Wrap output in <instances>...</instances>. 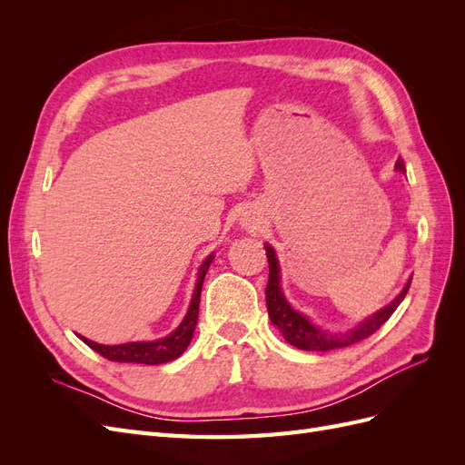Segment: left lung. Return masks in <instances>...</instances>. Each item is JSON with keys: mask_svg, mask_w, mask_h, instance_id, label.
Listing matches in <instances>:
<instances>
[{"mask_svg": "<svg viewBox=\"0 0 465 465\" xmlns=\"http://www.w3.org/2000/svg\"><path fill=\"white\" fill-rule=\"evenodd\" d=\"M396 171L405 173L403 159H398ZM265 256H267V263H270V279H267V287H265L267 312H270L272 323L277 326L281 333H283L285 340L302 351H320V353H323V351L343 349L367 340L369 335L380 330V326L386 323L388 318L396 312V308L401 304L411 285V279H410L396 299H393L388 306L380 308L378 312H374L367 320H362L359 326L351 328L347 331H328L314 326L311 320H308L304 314H301L299 311H294V308L287 302L283 291H281L279 262L275 256V250L270 244H265Z\"/></svg>", "mask_w": 465, "mask_h": 465, "instance_id": "1", "label": "left lung"}]
</instances>
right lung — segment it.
I'll use <instances>...</instances> for the list:
<instances>
[{"mask_svg":"<svg viewBox=\"0 0 465 465\" xmlns=\"http://www.w3.org/2000/svg\"><path fill=\"white\" fill-rule=\"evenodd\" d=\"M211 262H213V254H209L205 258V262L202 263L188 312L173 333H168L166 337H161V340H154V341H132V343H122V345L94 343V341L87 340V337L79 335L81 341L87 343L93 351H96L98 355H103L104 359L114 361V362L163 364V362H171V361L178 359L182 353H184L193 337V330H195V323H198V314H200V294H202L203 279H205V273L209 270Z\"/></svg>","mask_w":465,"mask_h":465,"instance_id":"1","label":"right lung"}]
</instances>
